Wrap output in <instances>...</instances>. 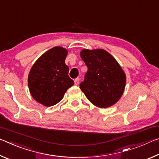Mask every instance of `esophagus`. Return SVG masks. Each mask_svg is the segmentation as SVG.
Wrapping results in <instances>:
<instances>
[{
  "label": "esophagus",
  "mask_w": 159,
  "mask_h": 159,
  "mask_svg": "<svg viewBox=\"0 0 159 159\" xmlns=\"http://www.w3.org/2000/svg\"><path fill=\"white\" fill-rule=\"evenodd\" d=\"M74 83H75V85H79V79H76L74 80Z\"/></svg>",
  "instance_id": "1"
}]
</instances>
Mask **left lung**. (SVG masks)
Instances as JSON below:
<instances>
[{
  "mask_svg": "<svg viewBox=\"0 0 159 159\" xmlns=\"http://www.w3.org/2000/svg\"><path fill=\"white\" fill-rule=\"evenodd\" d=\"M80 57L88 67L80 88L91 103L99 108H107L119 100L124 92L126 76L114 57L102 49L80 52Z\"/></svg>",
  "mask_w": 159,
  "mask_h": 159,
  "instance_id": "left-lung-1",
  "label": "left lung"
}]
</instances>
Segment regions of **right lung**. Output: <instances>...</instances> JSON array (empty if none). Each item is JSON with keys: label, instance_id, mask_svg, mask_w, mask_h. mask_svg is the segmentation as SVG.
<instances>
[{"label": "right lung", "instance_id": "1", "mask_svg": "<svg viewBox=\"0 0 159 159\" xmlns=\"http://www.w3.org/2000/svg\"><path fill=\"white\" fill-rule=\"evenodd\" d=\"M67 53L62 47L51 48L38 59L29 72L28 85L31 95L45 107L57 104L74 84L65 64Z\"/></svg>", "mask_w": 159, "mask_h": 159}]
</instances>
